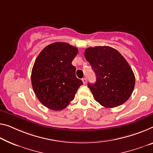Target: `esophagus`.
Masks as SVG:
<instances>
[{
	"mask_svg": "<svg viewBox=\"0 0 153 153\" xmlns=\"http://www.w3.org/2000/svg\"><path fill=\"white\" fill-rule=\"evenodd\" d=\"M82 81H83V84H86V83H87V79L86 78H83V79H82Z\"/></svg>",
	"mask_w": 153,
	"mask_h": 153,
	"instance_id": "34e87169",
	"label": "esophagus"
}]
</instances>
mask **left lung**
Listing matches in <instances>:
<instances>
[{"mask_svg":"<svg viewBox=\"0 0 153 153\" xmlns=\"http://www.w3.org/2000/svg\"><path fill=\"white\" fill-rule=\"evenodd\" d=\"M84 55L96 74V83L88 84L95 100L106 108L125 102L133 92L135 79L123 56L107 46L90 47Z\"/></svg>","mask_w":153,"mask_h":153,"instance_id":"left-lung-1","label":"left lung"}]
</instances>
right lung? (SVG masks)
I'll return each mask as SVG.
<instances>
[{
  "mask_svg": "<svg viewBox=\"0 0 153 153\" xmlns=\"http://www.w3.org/2000/svg\"><path fill=\"white\" fill-rule=\"evenodd\" d=\"M77 53L76 47L55 42L46 46L36 58L31 72L32 87L39 100L48 109H65L83 85L72 64Z\"/></svg>",
  "mask_w": 153,
  "mask_h": 153,
  "instance_id": "right-lung-1",
  "label": "right lung"
}]
</instances>
